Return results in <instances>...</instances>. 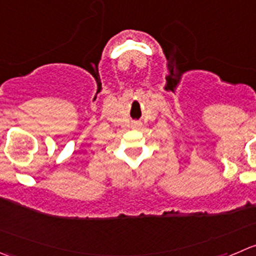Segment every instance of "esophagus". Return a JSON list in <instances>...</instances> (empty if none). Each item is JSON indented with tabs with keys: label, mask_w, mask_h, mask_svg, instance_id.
<instances>
[{
	"label": "esophagus",
	"mask_w": 256,
	"mask_h": 256,
	"mask_svg": "<svg viewBox=\"0 0 256 256\" xmlns=\"http://www.w3.org/2000/svg\"><path fill=\"white\" fill-rule=\"evenodd\" d=\"M141 126V124L140 122H136V124H134V128H140Z\"/></svg>",
	"instance_id": "obj_1"
}]
</instances>
